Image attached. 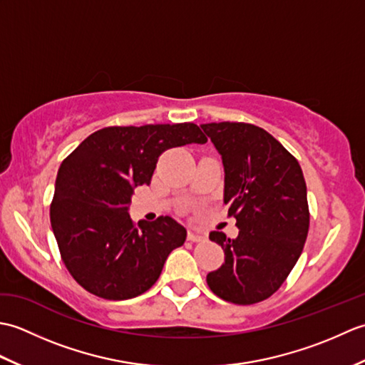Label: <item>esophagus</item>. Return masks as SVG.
<instances>
[{
    "label": "esophagus",
    "mask_w": 365,
    "mask_h": 365,
    "mask_svg": "<svg viewBox=\"0 0 365 365\" xmlns=\"http://www.w3.org/2000/svg\"><path fill=\"white\" fill-rule=\"evenodd\" d=\"M188 240H190V242H204L205 235L199 230H190L188 232Z\"/></svg>",
    "instance_id": "obj_1"
}]
</instances>
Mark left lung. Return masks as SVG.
Masks as SVG:
<instances>
[{
	"label": "left lung",
	"instance_id": "left-lung-1",
	"mask_svg": "<svg viewBox=\"0 0 365 365\" xmlns=\"http://www.w3.org/2000/svg\"><path fill=\"white\" fill-rule=\"evenodd\" d=\"M224 166V204L238 237L213 230L224 263L207 274L210 290L234 304H255L284 284L304 247L309 205L298 160L268 131L245 122L204 123Z\"/></svg>",
	"mask_w": 365,
	"mask_h": 365
}]
</instances>
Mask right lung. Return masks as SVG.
Listing matches in <instances>:
<instances>
[{
  "mask_svg": "<svg viewBox=\"0 0 365 365\" xmlns=\"http://www.w3.org/2000/svg\"><path fill=\"white\" fill-rule=\"evenodd\" d=\"M205 144L196 123L106 127L89 135L58 170L50 221L61 257L83 289L105 299H130L157 282L187 229L170 216L131 221L136 187L149 185L160 155Z\"/></svg>",
  "mask_w": 365,
  "mask_h": 365,
  "instance_id": "right-lung-1",
  "label": "right lung"
}]
</instances>
